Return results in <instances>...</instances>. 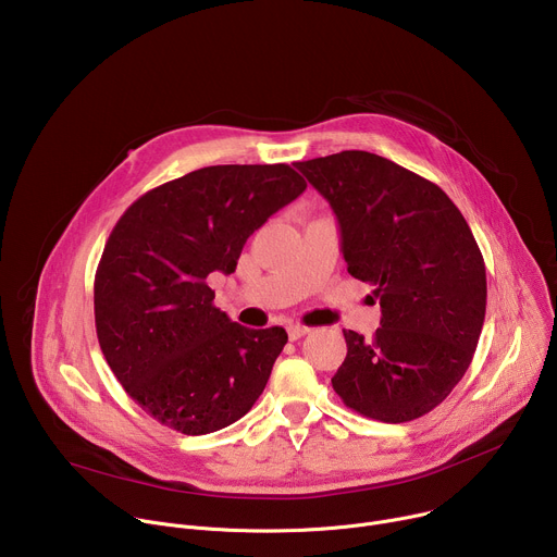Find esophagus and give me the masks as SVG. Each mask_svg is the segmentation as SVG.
Segmentation results:
<instances>
[{"instance_id": "1", "label": "esophagus", "mask_w": 557, "mask_h": 557, "mask_svg": "<svg viewBox=\"0 0 557 557\" xmlns=\"http://www.w3.org/2000/svg\"><path fill=\"white\" fill-rule=\"evenodd\" d=\"M308 333H310V329H306V326H299V324L288 326V339H290V342H297V339H301V337L308 335Z\"/></svg>"}]
</instances>
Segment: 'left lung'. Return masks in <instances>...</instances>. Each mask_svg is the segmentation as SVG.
I'll list each match as a JSON object with an SVG mask.
<instances>
[{
	"mask_svg": "<svg viewBox=\"0 0 557 557\" xmlns=\"http://www.w3.org/2000/svg\"><path fill=\"white\" fill-rule=\"evenodd\" d=\"M295 168L331 202L348 273L381 306L372 339L344 331L335 392L383 423L428 414L467 372L485 322V260L467 220L438 185L370 151Z\"/></svg>",
	"mask_w": 557,
	"mask_h": 557,
	"instance_id": "obj_1",
	"label": "left lung"
}]
</instances>
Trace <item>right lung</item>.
Masks as SVG:
<instances>
[{"label": "right lung", "mask_w": 557, "mask_h": 557, "mask_svg": "<svg viewBox=\"0 0 557 557\" xmlns=\"http://www.w3.org/2000/svg\"><path fill=\"white\" fill-rule=\"evenodd\" d=\"M306 181L284 163L213 165L140 196L112 228L95 277V322L119 383L158 423L200 436L243 419L288 335L245 329L213 306L249 235Z\"/></svg>", "instance_id": "right-lung-1"}]
</instances>
